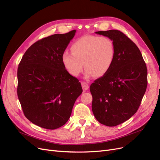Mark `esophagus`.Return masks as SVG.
Instances as JSON below:
<instances>
[{"label":"esophagus","mask_w":160,"mask_h":160,"mask_svg":"<svg viewBox=\"0 0 160 160\" xmlns=\"http://www.w3.org/2000/svg\"><path fill=\"white\" fill-rule=\"evenodd\" d=\"M81 85H82V88H83V91H85L89 88V84L88 83H86V82H82Z\"/></svg>","instance_id":"34e87169"}]
</instances>
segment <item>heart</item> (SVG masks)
Here are the masks:
<instances>
[{
  "mask_svg": "<svg viewBox=\"0 0 160 160\" xmlns=\"http://www.w3.org/2000/svg\"><path fill=\"white\" fill-rule=\"evenodd\" d=\"M71 52L65 51L61 57L65 69L77 77L83 71L87 78L102 77L112 67L115 48L113 41L107 37L85 35L78 38L71 47Z\"/></svg>",
  "mask_w": 160,
  "mask_h": 160,
  "instance_id": "heart-1",
  "label": "heart"
}]
</instances>
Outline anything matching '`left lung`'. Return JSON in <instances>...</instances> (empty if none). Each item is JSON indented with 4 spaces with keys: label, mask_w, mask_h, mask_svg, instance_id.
<instances>
[{
    "label": "left lung",
    "mask_w": 160,
    "mask_h": 160,
    "mask_svg": "<svg viewBox=\"0 0 160 160\" xmlns=\"http://www.w3.org/2000/svg\"><path fill=\"white\" fill-rule=\"evenodd\" d=\"M114 42L115 57L110 70L90 86L92 111L96 119L113 127L137 112L148 85V70L135 43L118 30L98 31Z\"/></svg>",
    "instance_id": "obj_1"
}]
</instances>
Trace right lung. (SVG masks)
<instances>
[{"label":"right lung","mask_w":160,"mask_h":160,"mask_svg":"<svg viewBox=\"0 0 160 160\" xmlns=\"http://www.w3.org/2000/svg\"><path fill=\"white\" fill-rule=\"evenodd\" d=\"M76 30L55 34L32 45L18 65L17 95L25 117L48 129L65 125L83 89L70 75L61 57Z\"/></svg>","instance_id":"obj_1"}]
</instances>
